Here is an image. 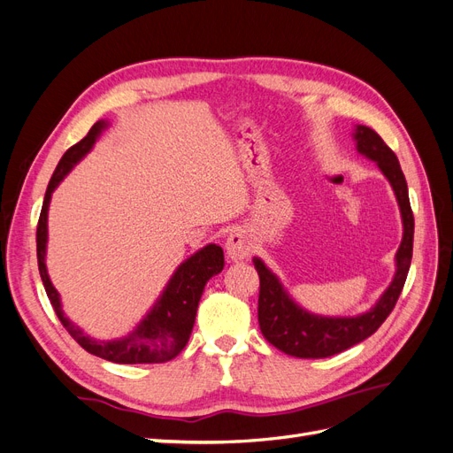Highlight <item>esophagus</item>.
I'll return each instance as SVG.
<instances>
[{
  "label": "esophagus",
  "mask_w": 453,
  "mask_h": 453,
  "mask_svg": "<svg viewBox=\"0 0 453 453\" xmlns=\"http://www.w3.org/2000/svg\"><path fill=\"white\" fill-rule=\"evenodd\" d=\"M225 248H226L228 258L234 260V263H238V260L248 258L253 253V242H251L248 232L236 228V230L230 232Z\"/></svg>",
  "instance_id": "34e87169"
}]
</instances>
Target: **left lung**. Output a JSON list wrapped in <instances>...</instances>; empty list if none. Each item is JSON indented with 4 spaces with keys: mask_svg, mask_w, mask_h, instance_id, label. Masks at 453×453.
<instances>
[{
    "mask_svg": "<svg viewBox=\"0 0 453 453\" xmlns=\"http://www.w3.org/2000/svg\"><path fill=\"white\" fill-rule=\"evenodd\" d=\"M357 150L366 158L374 160L381 173L393 187L403 217V242L395 255L396 270L393 281L378 303L365 313L353 318H326V315L310 313L300 308L283 289L276 273L266 268L260 258H253L258 272V326L263 336L273 348L300 359H323L359 344L374 334L380 325L388 319L404 287L410 260L414 248V215L408 200V185L401 164L393 150L380 135L368 127L357 125L353 134Z\"/></svg>",
    "mask_w": 453,
    "mask_h": 453,
    "instance_id": "1",
    "label": "left lung"
}]
</instances>
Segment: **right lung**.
I'll list each match as a JSON object with an SVG mask.
<instances>
[{
    "label": "right lung",
    "instance_id": "right-lung-1",
    "mask_svg": "<svg viewBox=\"0 0 453 453\" xmlns=\"http://www.w3.org/2000/svg\"><path fill=\"white\" fill-rule=\"evenodd\" d=\"M107 128V120H98L90 128V132L83 140L75 143L65 150V155L58 162L57 170H54L43 208H41L39 223H37V265L41 280H43L47 296L50 304L57 311L58 319L65 326V331L73 336L77 344L87 349L88 353L102 357L105 361L119 363V365H150V363H166L177 357L187 346V342L193 333L196 310L200 296L203 293L205 283L210 278L217 276L225 266V255L223 250L215 243L205 245L195 255H190L185 263L177 266L173 276L170 278L168 285L164 287L162 295L145 315L143 321L134 328L130 334L119 340L98 342L87 336L77 325H73L65 318L60 304V295L54 289L50 278L45 266V253H47V215H49V203L54 188L60 185L64 177L72 172L75 164L83 158L92 149L94 142L98 140L102 130Z\"/></svg>",
    "mask_w": 453,
    "mask_h": 453
}]
</instances>
